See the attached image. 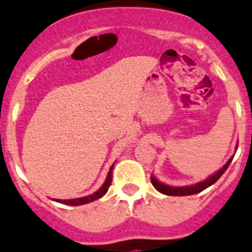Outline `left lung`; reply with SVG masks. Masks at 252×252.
<instances>
[{
	"instance_id": "8db88e82",
	"label": "left lung",
	"mask_w": 252,
	"mask_h": 252,
	"mask_svg": "<svg viewBox=\"0 0 252 252\" xmlns=\"http://www.w3.org/2000/svg\"><path fill=\"white\" fill-rule=\"evenodd\" d=\"M232 159H233V157L229 158V160L227 161V163L224 164V165L222 166V168L220 169V170L217 171L216 174H214L213 176H210V177H209V179L204 180V181L199 182V184L193 185V186H186V187L168 186V185L161 184V182L158 181V180L155 179V177H151V182H152L153 187H155V189H157L158 192L163 193V194H166V195H175V197H182V195L197 194V193L202 192V190H204L205 189H208L209 186H211V185L215 184L217 180H219L220 177H221L222 175L224 174V171L227 170V168H228L229 164H231Z\"/></svg>"
}]
</instances>
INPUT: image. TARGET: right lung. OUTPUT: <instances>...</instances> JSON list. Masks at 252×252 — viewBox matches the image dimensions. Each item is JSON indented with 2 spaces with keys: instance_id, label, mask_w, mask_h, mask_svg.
<instances>
[{
  "instance_id": "add662e5",
  "label": "right lung",
  "mask_w": 252,
  "mask_h": 252,
  "mask_svg": "<svg viewBox=\"0 0 252 252\" xmlns=\"http://www.w3.org/2000/svg\"><path fill=\"white\" fill-rule=\"evenodd\" d=\"M113 165H115V164H113ZM113 165L110 168V171H108L107 177H106L105 184L102 185L101 189H100L99 190H96V192H95V193H93V194L88 195V197L76 198V199H65V200L54 199V200H55V202H58V203L65 204V205L76 206V205H83V204H88V203H91V202H94V200L99 199V198H101L102 195L106 194V192H107V190H108V187L111 186V182H112V169H113Z\"/></svg>"
}]
</instances>
